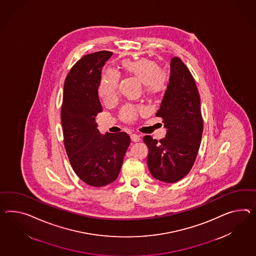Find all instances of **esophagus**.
I'll list each match as a JSON object with an SVG mask.
<instances>
[{
    "instance_id": "1",
    "label": "esophagus",
    "mask_w": 256,
    "mask_h": 256,
    "mask_svg": "<svg viewBox=\"0 0 256 256\" xmlns=\"http://www.w3.org/2000/svg\"><path fill=\"white\" fill-rule=\"evenodd\" d=\"M130 138H131V140L132 142H139L140 141V136L138 134H131Z\"/></svg>"
}]
</instances>
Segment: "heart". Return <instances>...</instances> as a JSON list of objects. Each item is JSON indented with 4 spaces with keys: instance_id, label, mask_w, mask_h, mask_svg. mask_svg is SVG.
Here are the masks:
<instances>
[{
    "instance_id": "heart-1",
    "label": "heart",
    "mask_w": 256,
    "mask_h": 256,
    "mask_svg": "<svg viewBox=\"0 0 256 256\" xmlns=\"http://www.w3.org/2000/svg\"><path fill=\"white\" fill-rule=\"evenodd\" d=\"M118 74L132 77L142 84V92L150 98H156L167 88L170 80L168 72L153 59L141 58L136 60H124L118 65ZM118 76L112 72H106L101 77L98 96L102 101L108 104L117 96ZM142 112L140 106L126 105L120 112V118L124 122L134 120Z\"/></svg>"
}]
</instances>
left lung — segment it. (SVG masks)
Wrapping results in <instances>:
<instances>
[{
  "label": "left lung",
  "instance_id": "8db88e82",
  "mask_svg": "<svg viewBox=\"0 0 256 256\" xmlns=\"http://www.w3.org/2000/svg\"><path fill=\"white\" fill-rule=\"evenodd\" d=\"M156 116L162 118L167 132L158 142L150 136L143 138L148 148L146 164L155 179L176 183L191 170L204 132L197 86L179 58L170 60V82Z\"/></svg>",
  "mask_w": 256,
  "mask_h": 256
}]
</instances>
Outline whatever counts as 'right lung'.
<instances>
[{"label": "right lung", "mask_w": 256, "mask_h": 256, "mask_svg": "<svg viewBox=\"0 0 256 256\" xmlns=\"http://www.w3.org/2000/svg\"><path fill=\"white\" fill-rule=\"evenodd\" d=\"M112 54L92 52L76 62L65 80L61 106L64 146L72 167L82 181L98 188L117 179L131 142L124 132L101 136L96 122L102 112L101 70Z\"/></svg>", "instance_id": "obj_1"}]
</instances>
